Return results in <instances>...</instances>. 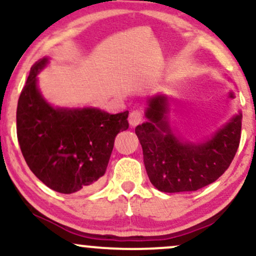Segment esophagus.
<instances>
[{"label": "esophagus", "mask_w": 256, "mask_h": 256, "mask_svg": "<svg viewBox=\"0 0 256 256\" xmlns=\"http://www.w3.org/2000/svg\"><path fill=\"white\" fill-rule=\"evenodd\" d=\"M128 122H130L131 126L140 124V122H142V113L140 110H132L130 116H128Z\"/></svg>", "instance_id": "34e87169"}]
</instances>
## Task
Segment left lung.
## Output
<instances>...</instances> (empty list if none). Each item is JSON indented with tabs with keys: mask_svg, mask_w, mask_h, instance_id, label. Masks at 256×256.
Instances as JSON below:
<instances>
[{
	"mask_svg": "<svg viewBox=\"0 0 256 256\" xmlns=\"http://www.w3.org/2000/svg\"><path fill=\"white\" fill-rule=\"evenodd\" d=\"M165 95L148 100V122L134 128L143 149V161L152 184L164 192H196L213 183L228 168L240 140L238 112L204 142H186L173 134Z\"/></svg>",
	"mask_w": 256,
	"mask_h": 256,
	"instance_id": "8db88e82",
	"label": "left lung"
}]
</instances>
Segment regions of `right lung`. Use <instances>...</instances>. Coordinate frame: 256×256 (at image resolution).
I'll return each instance as SVG.
<instances>
[{
	"label": "right lung",
	"mask_w": 256,
	"mask_h": 256,
	"mask_svg": "<svg viewBox=\"0 0 256 256\" xmlns=\"http://www.w3.org/2000/svg\"><path fill=\"white\" fill-rule=\"evenodd\" d=\"M31 67L16 108V134L34 174L50 189L73 194L91 189L107 170L114 140L128 128V112L54 107L43 98L37 76L48 64Z\"/></svg>",
	"instance_id": "add662e5"
}]
</instances>
